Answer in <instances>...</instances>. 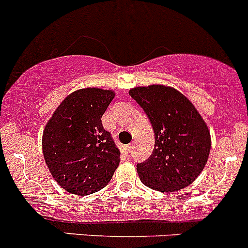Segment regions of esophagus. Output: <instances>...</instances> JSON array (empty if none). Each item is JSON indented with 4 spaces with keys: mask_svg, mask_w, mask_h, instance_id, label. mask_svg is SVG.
Listing matches in <instances>:
<instances>
[{
    "mask_svg": "<svg viewBox=\"0 0 248 248\" xmlns=\"http://www.w3.org/2000/svg\"><path fill=\"white\" fill-rule=\"evenodd\" d=\"M126 151H127V154H131L132 151H133V144H128V145H126Z\"/></svg>",
    "mask_w": 248,
    "mask_h": 248,
    "instance_id": "34e87169",
    "label": "esophagus"
}]
</instances>
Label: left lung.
Instances as JSON below:
<instances>
[{"mask_svg": "<svg viewBox=\"0 0 248 248\" xmlns=\"http://www.w3.org/2000/svg\"><path fill=\"white\" fill-rule=\"evenodd\" d=\"M149 116L155 133L154 152L137 166L142 184L159 192L189 186L204 169L211 136L204 119L185 94L167 85L129 90Z\"/></svg>", "mask_w": 248, "mask_h": 248, "instance_id": "obj_1", "label": "left lung"}]
</instances>
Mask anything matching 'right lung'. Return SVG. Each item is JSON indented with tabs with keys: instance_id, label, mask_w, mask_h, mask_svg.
Returning a JSON list of instances; mask_svg holds the SVG:
<instances>
[{
	"instance_id": "right-lung-1",
	"label": "right lung",
	"mask_w": 248,
	"mask_h": 248,
	"mask_svg": "<svg viewBox=\"0 0 248 248\" xmlns=\"http://www.w3.org/2000/svg\"><path fill=\"white\" fill-rule=\"evenodd\" d=\"M112 90L86 87L72 92L46 122L42 137L46 163L55 181L73 196L103 188L120 163V150L102 116Z\"/></svg>"
}]
</instances>
